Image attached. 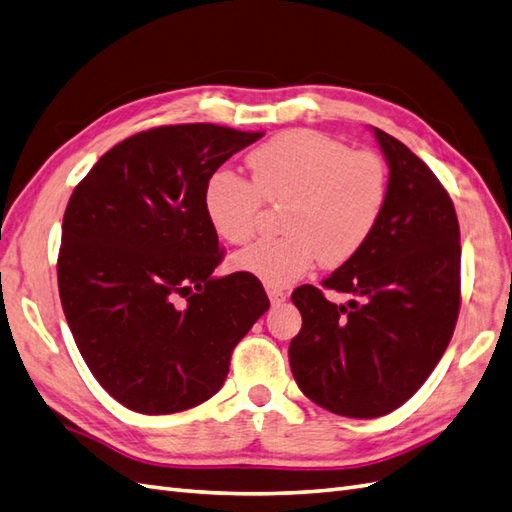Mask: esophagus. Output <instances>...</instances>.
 <instances>
[{
    "instance_id": "1",
    "label": "esophagus",
    "mask_w": 512,
    "mask_h": 512,
    "mask_svg": "<svg viewBox=\"0 0 512 512\" xmlns=\"http://www.w3.org/2000/svg\"><path fill=\"white\" fill-rule=\"evenodd\" d=\"M266 292H268V299L272 305H281L285 301V292L279 288H268Z\"/></svg>"
}]
</instances>
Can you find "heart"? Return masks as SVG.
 Here are the masks:
<instances>
[{"instance_id": "heart-1", "label": "heart", "mask_w": 512, "mask_h": 512, "mask_svg": "<svg viewBox=\"0 0 512 512\" xmlns=\"http://www.w3.org/2000/svg\"><path fill=\"white\" fill-rule=\"evenodd\" d=\"M253 183L216 172L205 187L207 220L224 242L244 244L257 231L261 200L283 207L279 240H261L233 257V266L268 288L299 281L320 261L338 268L371 240L388 200L386 161L351 150L316 130H288L246 157Z\"/></svg>"}]
</instances>
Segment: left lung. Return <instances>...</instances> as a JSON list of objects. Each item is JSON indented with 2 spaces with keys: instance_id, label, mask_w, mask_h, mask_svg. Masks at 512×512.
Returning <instances> with one entry per match:
<instances>
[{
  "instance_id": "left-lung-1",
  "label": "left lung",
  "mask_w": 512,
  "mask_h": 512,
  "mask_svg": "<svg viewBox=\"0 0 512 512\" xmlns=\"http://www.w3.org/2000/svg\"><path fill=\"white\" fill-rule=\"evenodd\" d=\"M388 161V200L371 240L323 281L351 294L292 292L303 327L290 342V368L307 399L340 417L375 419L417 392L454 336L460 310V227L436 174L379 128Z\"/></svg>"
}]
</instances>
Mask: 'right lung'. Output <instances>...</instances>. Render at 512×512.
<instances>
[{"label": "right lung", "mask_w": 512, "mask_h": 512, "mask_svg": "<svg viewBox=\"0 0 512 512\" xmlns=\"http://www.w3.org/2000/svg\"><path fill=\"white\" fill-rule=\"evenodd\" d=\"M264 133L216 124L144 130L102 154L71 194L58 294L89 371L141 414L194 408L222 388L231 353L270 301L224 257L202 196Z\"/></svg>", "instance_id": "1"}]
</instances>
